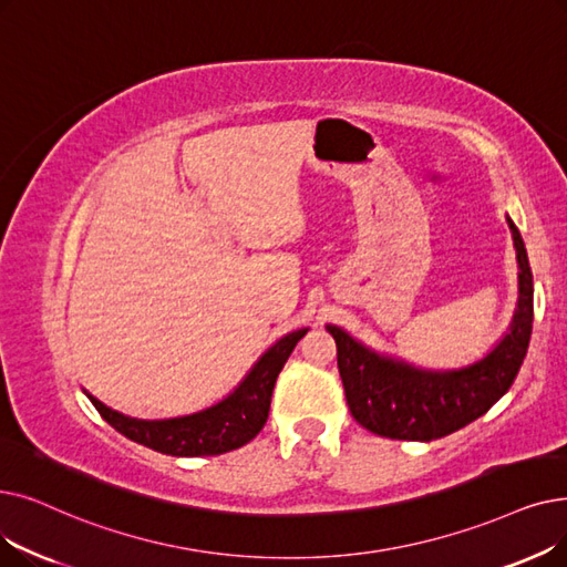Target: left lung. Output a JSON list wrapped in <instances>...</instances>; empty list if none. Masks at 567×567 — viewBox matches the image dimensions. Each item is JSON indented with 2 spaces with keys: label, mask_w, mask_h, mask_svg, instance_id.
<instances>
[{
  "label": "left lung",
  "mask_w": 567,
  "mask_h": 567,
  "mask_svg": "<svg viewBox=\"0 0 567 567\" xmlns=\"http://www.w3.org/2000/svg\"><path fill=\"white\" fill-rule=\"evenodd\" d=\"M519 261V303L509 331L484 359L426 371L373 352L348 331L327 324L336 340L338 371L354 420L375 435L431 442L482 416L512 386L528 352L533 333V274L524 238L507 217Z\"/></svg>",
  "instance_id": "obj_1"
}]
</instances>
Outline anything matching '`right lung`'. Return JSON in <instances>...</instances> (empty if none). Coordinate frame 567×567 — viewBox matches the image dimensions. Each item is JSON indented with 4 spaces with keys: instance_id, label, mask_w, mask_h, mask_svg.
Listing matches in <instances>:
<instances>
[{
    "instance_id": "1",
    "label": "right lung",
    "mask_w": 567,
    "mask_h": 567,
    "mask_svg": "<svg viewBox=\"0 0 567 567\" xmlns=\"http://www.w3.org/2000/svg\"><path fill=\"white\" fill-rule=\"evenodd\" d=\"M308 333V329L291 331L259 357L252 371L219 403L185 416L171 420H136L111 410L92 393L87 399L100 410L104 420L125 437L171 456H215L238 450L264 429L268 420L270 396L276 380L287 363L291 350Z\"/></svg>"
}]
</instances>
